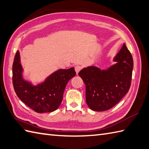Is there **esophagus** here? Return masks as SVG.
<instances>
[{
    "instance_id": "obj_1",
    "label": "esophagus",
    "mask_w": 149,
    "mask_h": 149,
    "mask_svg": "<svg viewBox=\"0 0 149 149\" xmlns=\"http://www.w3.org/2000/svg\"><path fill=\"white\" fill-rule=\"evenodd\" d=\"M75 71L76 72H77V74H78V73L79 72V71H80L81 69H82V67L80 66V65H76L75 66Z\"/></svg>"
}]
</instances>
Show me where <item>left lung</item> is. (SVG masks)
<instances>
[{
	"label": "left lung",
	"instance_id": "8db88e82",
	"mask_svg": "<svg viewBox=\"0 0 149 149\" xmlns=\"http://www.w3.org/2000/svg\"><path fill=\"white\" fill-rule=\"evenodd\" d=\"M113 60L116 63L107 69L89 66L79 72L78 75L86 85V103L93 111L109 110L129 91L133 59L125 44Z\"/></svg>",
	"mask_w": 149,
	"mask_h": 149
}]
</instances>
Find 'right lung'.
<instances>
[{"label":"right lung","instance_id":"right-lung-1","mask_svg":"<svg viewBox=\"0 0 149 149\" xmlns=\"http://www.w3.org/2000/svg\"><path fill=\"white\" fill-rule=\"evenodd\" d=\"M13 84L21 101L36 113H50L59 107L67 84L76 75L74 68L60 69L50 74L43 82L33 86L23 78L20 53L17 51L13 63Z\"/></svg>","mask_w":149,"mask_h":149}]
</instances>
